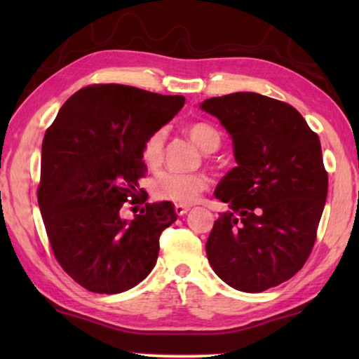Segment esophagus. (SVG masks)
I'll return each mask as SVG.
<instances>
[{"mask_svg": "<svg viewBox=\"0 0 359 359\" xmlns=\"http://www.w3.org/2000/svg\"><path fill=\"white\" fill-rule=\"evenodd\" d=\"M174 210H175V214L177 215H185L188 210H190V208H188V205H182V204H175V208H174Z\"/></svg>", "mask_w": 359, "mask_h": 359, "instance_id": "1", "label": "esophagus"}]
</instances>
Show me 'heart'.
<instances>
[{"mask_svg":"<svg viewBox=\"0 0 359 359\" xmlns=\"http://www.w3.org/2000/svg\"><path fill=\"white\" fill-rule=\"evenodd\" d=\"M187 135L191 139L198 149L205 154L215 151L220 147V135L209 123H191L187 128ZM165 130H156L145 137L142 144V161L149 168H158L165 156ZM209 180L203 174H177V172H161L151 182V193L156 199L169 201L174 204L190 205L201 198V194L208 190Z\"/></svg>","mask_w":359,"mask_h":359,"instance_id":"b5f03b06","label":"heart"}]
</instances>
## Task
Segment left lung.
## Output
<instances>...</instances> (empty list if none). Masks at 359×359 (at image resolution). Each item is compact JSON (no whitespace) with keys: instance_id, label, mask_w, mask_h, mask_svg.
Returning a JSON list of instances; mask_svg holds the SVG:
<instances>
[{"instance_id":"obj_1","label":"left lung","mask_w":359,"mask_h":359,"mask_svg":"<svg viewBox=\"0 0 359 359\" xmlns=\"http://www.w3.org/2000/svg\"><path fill=\"white\" fill-rule=\"evenodd\" d=\"M233 139L234 166L217 185L229 205L205 252L215 274L245 293L293 277L317 238L327 194L320 139L293 106L238 92L203 101Z\"/></svg>"}]
</instances>
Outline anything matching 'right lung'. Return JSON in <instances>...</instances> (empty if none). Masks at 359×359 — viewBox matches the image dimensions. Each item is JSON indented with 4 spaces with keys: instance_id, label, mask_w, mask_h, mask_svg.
<instances>
[{
    "instance_id": "1",
    "label": "right lung",
    "mask_w": 359,
    "mask_h": 359,
    "mask_svg": "<svg viewBox=\"0 0 359 359\" xmlns=\"http://www.w3.org/2000/svg\"><path fill=\"white\" fill-rule=\"evenodd\" d=\"M180 95L130 85H90L58 111L46 131L38 203L60 266L93 293L115 294L147 277L161 231L177 220L174 204L137 196L145 137L184 107ZM128 197L146 208L133 221L119 217Z\"/></svg>"
}]
</instances>
